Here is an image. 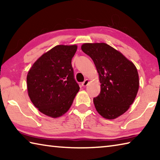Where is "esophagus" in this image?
I'll return each mask as SVG.
<instances>
[{"label":"esophagus","mask_w":160,"mask_h":160,"mask_svg":"<svg viewBox=\"0 0 160 160\" xmlns=\"http://www.w3.org/2000/svg\"><path fill=\"white\" fill-rule=\"evenodd\" d=\"M88 83H89V80L88 79H86L84 82H82V86H83V87H85V86H86L88 84Z\"/></svg>","instance_id":"obj_1"}]
</instances>
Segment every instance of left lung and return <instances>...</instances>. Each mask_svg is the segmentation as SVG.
Instances as JSON below:
<instances>
[{
    "label": "left lung",
    "instance_id": "1",
    "mask_svg": "<svg viewBox=\"0 0 160 160\" xmlns=\"http://www.w3.org/2000/svg\"><path fill=\"white\" fill-rule=\"evenodd\" d=\"M82 50L93 60L101 91L93 98L96 110L103 118L114 119L125 113L139 88L138 70L121 52L105 43H86Z\"/></svg>",
    "mask_w": 160,
    "mask_h": 160
}]
</instances>
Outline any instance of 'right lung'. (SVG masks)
Instances as JSON below:
<instances>
[{
  "label": "right lung",
  "instance_id": "add662e5",
  "mask_svg": "<svg viewBox=\"0 0 160 160\" xmlns=\"http://www.w3.org/2000/svg\"><path fill=\"white\" fill-rule=\"evenodd\" d=\"M77 50V45L56 46L43 53L28 72V95L45 115L52 118L62 116L79 91L71 64Z\"/></svg>",
  "mask_w": 160,
  "mask_h": 160
}]
</instances>
